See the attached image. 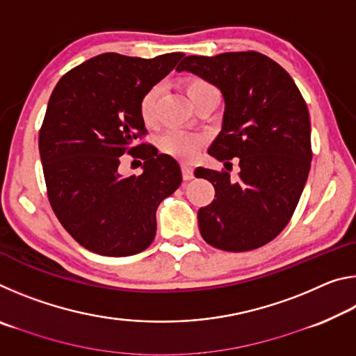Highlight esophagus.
<instances>
[{"mask_svg": "<svg viewBox=\"0 0 356 356\" xmlns=\"http://www.w3.org/2000/svg\"><path fill=\"white\" fill-rule=\"evenodd\" d=\"M182 177L184 180H191L193 179V168L188 165H182Z\"/></svg>", "mask_w": 356, "mask_h": 356, "instance_id": "34e87169", "label": "esophagus"}]
</instances>
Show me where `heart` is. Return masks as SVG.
Returning a JSON list of instances; mask_svg holds the SVG:
<instances>
[{
	"label": "heart",
	"instance_id": "1",
	"mask_svg": "<svg viewBox=\"0 0 356 356\" xmlns=\"http://www.w3.org/2000/svg\"><path fill=\"white\" fill-rule=\"evenodd\" d=\"M185 91L188 94L193 105L210 94H216L215 88L202 78H191L186 81ZM160 95V86H152L143 95L140 102V114L146 124H154L155 120V104ZM206 143V138L196 134H188L184 130H168L159 138V147L163 154L174 156L177 160L190 161L195 159L201 147Z\"/></svg>",
	"mask_w": 356,
	"mask_h": 356
}]
</instances>
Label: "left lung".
Here are the masks:
<instances>
[{"instance_id": "left-lung-1", "label": "left lung", "mask_w": 356, "mask_h": 356, "mask_svg": "<svg viewBox=\"0 0 356 356\" xmlns=\"http://www.w3.org/2000/svg\"><path fill=\"white\" fill-rule=\"evenodd\" d=\"M188 70L215 84L225 97L222 129L209 149L216 160L238 159L237 179L196 168L215 200L197 210L202 238L213 248L251 251L278 236L297 209L312 149L308 106L292 76L257 51L186 56Z\"/></svg>"}]
</instances>
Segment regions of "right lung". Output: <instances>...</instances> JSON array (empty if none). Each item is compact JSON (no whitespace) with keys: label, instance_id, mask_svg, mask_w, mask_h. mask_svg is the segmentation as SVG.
<instances>
[{"label":"right lung","instance_id":"right-lung-1","mask_svg":"<svg viewBox=\"0 0 356 356\" xmlns=\"http://www.w3.org/2000/svg\"><path fill=\"white\" fill-rule=\"evenodd\" d=\"M184 53L144 59L104 53L63 75L48 100L39 152L50 206L63 227L102 256L138 254L154 242L155 212L182 182L171 155L159 154L140 102ZM124 153L145 160L141 177H120Z\"/></svg>","mask_w":356,"mask_h":356}]
</instances>
